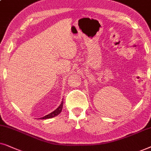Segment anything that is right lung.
<instances>
[{"label": "right lung", "mask_w": 151, "mask_h": 151, "mask_svg": "<svg viewBox=\"0 0 151 151\" xmlns=\"http://www.w3.org/2000/svg\"><path fill=\"white\" fill-rule=\"evenodd\" d=\"M63 101H62L61 104H60V106L57 108V109H56L55 110H54L53 112H52L51 113L48 114H47V115H45V116H43V117L40 118V119H50V118L55 117V116L59 115V114L61 112L62 109H63Z\"/></svg>", "instance_id": "right-lung-1"}]
</instances>
